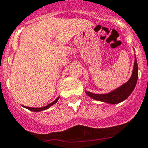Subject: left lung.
Wrapping results in <instances>:
<instances>
[{
  "label": "left lung",
  "mask_w": 148,
  "mask_h": 148,
  "mask_svg": "<svg viewBox=\"0 0 148 148\" xmlns=\"http://www.w3.org/2000/svg\"><path fill=\"white\" fill-rule=\"evenodd\" d=\"M138 75V64H137L136 57L135 56L133 73H132L130 79L126 83L123 84L122 85L119 87L118 88L115 89V90H112L109 92H107V93H93V92H91L90 91H87V90H86L85 92L89 97L92 98L94 100L100 101L102 102L110 104H119V103L121 102V101L127 99L128 96L132 93L136 85Z\"/></svg>",
  "instance_id": "left-lung-1"
}]
</instances>
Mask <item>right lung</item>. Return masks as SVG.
Segmentation results:
<instances>
[{
    "label": "right lung",
    "mask_w": 148,
    "mask_h": 148,
    "mask_svg": "<svg viewBox=\"0 0 148 148\" xmlns=\"http://www.w3.org/2000/svg\"><path fill=\"white\" fill-rule=\"evenodd\" d=\"M60 99V96H58V97L57 98V99H56V100L53 101V102L50 103V104H47V106H44V107H42V108H30V107H26V106H23V105H22V106H23V108H27V109L29 110H31V111H33V112H40V111L45 110H47V109H48V108H50L51 106H53V104H56V103H57V101H58V99Z\"/></svg>",
    "instance_id": "right-lung-1"
}]
</instances>
